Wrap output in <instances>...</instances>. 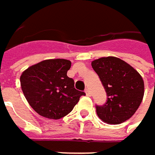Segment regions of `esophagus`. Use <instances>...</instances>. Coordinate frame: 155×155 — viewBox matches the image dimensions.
Instances as JSON below:
<instances>
[{
    "label": "esophagus",
    "mask_w": 155,
    "mask_h": 155,
    "mask_svg": "<svg viewBox=\"0 0 155 155\" xmlns=\"http://www.w3.org/2000/svg\"><path fill=\"white\" fill-rule=\"evenodd\" d=\"M85 93H86V95L87 96H91V91L88 88H87L86 90H85Z\"/></svg>",
    "instance_id": "obj_1"
}]
</instances>
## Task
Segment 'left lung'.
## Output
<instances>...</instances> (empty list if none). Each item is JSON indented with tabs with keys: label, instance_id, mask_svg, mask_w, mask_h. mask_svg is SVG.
<instances>
[{
	"label": "left lung",
	"instance_id": "left-lung-1",
	"mask_svg": "<svg viewBox=\"0 0 155 155\" xmlns=\"http://www.w3.org/2000/svg\"><path fill=\"white\" fill-rule=\"evenodd\" d=\"M107 93V103L96 106V113L109 124L124 123L132 117L144 96V81L137 70L116 57H103L91 62Z\"/></svg>",
	"mask_w": 155,
	"mask_h": 155
}]
</instances>
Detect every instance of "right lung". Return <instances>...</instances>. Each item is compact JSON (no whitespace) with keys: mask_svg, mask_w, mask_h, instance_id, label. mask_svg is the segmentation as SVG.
<instances>
[{"mask_svg":"<svg viewBox=\"0 0 155 155\" xmlns=\"http://www.w3.org/2000/svg\"><path fill=\"white\" fill-rule=\"evenodd\" d=\"M71 61L45 59L24 70L20 77L21 87L27 102L40 116L59 119L70 113L85 93L74 87L67 75Z\"/></svg>","mask_w":155,"mask_h":155,"instance_id":"add662e5","label":"right lung"}]
</instances>
